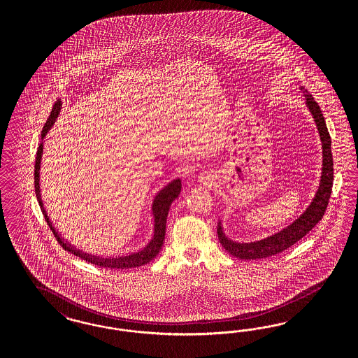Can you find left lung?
<instances>
[{
	"label": "left lung",
	"mask_w": 358,
	"mask_h": 358,
	"mask_svg": "<svg viewBox=\"0 0 358 358\" xmlns=\"http://www.w3.org/2000/svg\"><path fill=\"white\" fill-rule=\"evenodd\" d=\"M306 97V106L313 114L316 127L319 131V136L322 141L323 148V166H322V176L320 184L317 192L313 198V202L304 210L303 214L298 219H295L292 224L283 228L281 231L273 234L268 238L250 241V243H238L228 238L222 227V220L217 222V238L222 247L231 253L232 256L241 259V260H260L266 259L274 255H278L283 250L290 248L298 240L306 236L313 228L322 220L324 215L325 208L328 206V201L332 192L334 184V159L331 151V136L325 124L324 117L322 110L319 108L317 102H315L314 97L301 87Z\"/></svg>",
	"instance_id": "left-lung-1"
}]
</instances>
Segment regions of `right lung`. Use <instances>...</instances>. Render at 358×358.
Segmentation results:
<instances>
[{
	"label": "right lung",
	"mask_w": 358,
	"mask_h": 358,
	"mask_svg": "<svg viewBox=\"0 0 358 358\" xmlns=\"http://www.w3.org/2000/svg\"><path fill=\"white\" fill-rule=\"evenodd\" d=\"M60 110H62V101L57 99L55 102L54 108H52L48 120L44 124L43 130H42V143L36 152L35 174H34L35 194L38 198L39 206L43 211L44 217L54 232L55 238H57V241L60 243V245L65 250L71 252L75 256H78L83 260L98 265V266H102V268H106V269H131V268H138L144 264H148L150 261L153 260L157 256V253L163 248L166 217H168V213H169L172 202L181 193V180L176 178L173 181H171L155 196V199L152 202L151 210L152 215H153V236H152L151 241L143 250L127 255V256H118V257H101V256H94L90 253H85L81 250H77L76 247H73L71 243L65 241L64 238H62L59 231H56V228L54 227L52 222L50 220V217L44 208L42 194H41V182L39 181H41V163H42V155H43V139L48 134V131L51 130V127L54 126L55 120H57V117L60 114Z\"/></svg>",
	"instance_id": "1"
}]
</instances>
